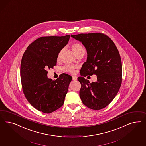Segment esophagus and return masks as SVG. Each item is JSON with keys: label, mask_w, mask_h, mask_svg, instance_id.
Returning <instances> with one entry per match:
<instances>
[{"label": "esophagus", "mask_w": 146, "mask_h": 146, "mask_svg": "<svg viewBox=\"0 0 146 146\" xmlns=\"http://www.w3.org/2000/svg\"><path fill=\"white\" fill-rule=\"evenodd\" d=\"M72 78H73V80L74 81H75V80H77V76H75V75L72 76Z\"/></svg>", "instance_id": "34e87169"}]
</instances>
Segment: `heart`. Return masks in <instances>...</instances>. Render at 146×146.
<instances>
[{"label":"heart","instance_id":"1","mask_svg":"<svg viewBox=\"0 0 146 146\" xmlns=\"http://www.w3.org/2000/svg\"><path fill=\"white\" fill-rule=\"evenodd\" d=\"M72 49L75 56H77L78 54L84 51V49L82 46V45L79 43H74V44H73L72 45ZM62 50H60L58 54V60H59L60 59L61 55H62ZM74 69H75V67L71 66H68V65H66L63 68L64 71H65L66 72L70 73H73L74 72Z\"/></svg>","mask_w":146,"mask_h":146}]
</instances>
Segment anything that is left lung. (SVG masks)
Wrapping results in <instances>:
<instances>
[{
	"instance_id": "8db88e82",
	"label": "left lung",
	"mask_w": 146,
	"mask_h": 146,
	"mask_svg": "<svg viewBox=\"0 0 146 146\" xmlns=\"http://www.w3.org/2000/svg\"><path fill=\"white\" fill-rule=\"evenodd\" d=\"M84 45L87 61L82 65L78 80L81 84L80 97L89 108L98 110L114 99L122 81V64L119 51L113 42L101 33L71 35ZM95 74L96 82L90 83L84 77Z\"/></svg>"
}]
</instances>
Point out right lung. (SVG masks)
Instances as JSON below:
<instances>
[{
	"instance_id": "right-lung-1",
	"label": "right lung",
	"mask_w": 146,
	"mask_h": 146,
	"mask_svg": "<svg viewBox=\"0 0 146 146\" xmlns=\"http://www.w3.org/2000/svg\"><path fill=\"white\" fill-rule=\"evenodd\" d=\"M70 35L42 37L30 44L22 56L21 81L25 96L37 110L50 113L63 105L72 77L63 73L52 80L46 69L57 64L58 54Z\"/></svg>"
}]
</instances>
